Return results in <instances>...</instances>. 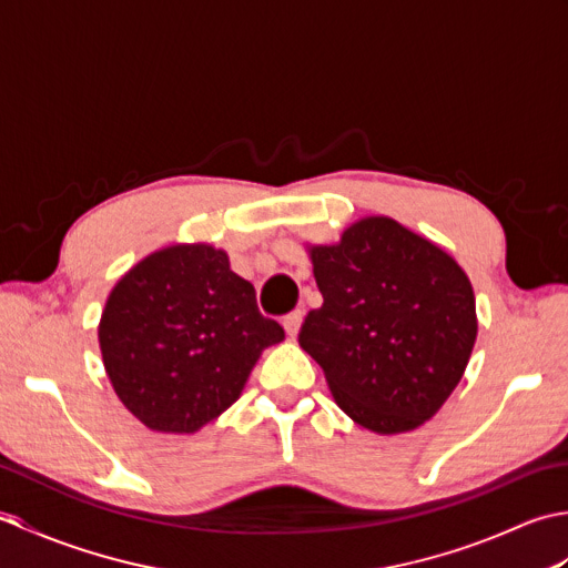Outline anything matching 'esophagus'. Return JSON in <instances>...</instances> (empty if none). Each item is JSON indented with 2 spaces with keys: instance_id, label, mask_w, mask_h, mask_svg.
I'll list each match as a JSON object with an SVG mask.
<instances>
[{
  "instance_id": "esophagus-1",
  "label": "esophagus",
  "mask_w": 568,
  "mask_h": 568,
  "mask_svg": "<svg viewBox=\"0 0 568 568\" xmlns=\"http://www.w3.org/2000/svg\"><path fill=\"white\" fill-rule=\"evenodd\" d=\"M303 317H305V312H303V310H293L291 315L283 317V327H285V332L291 334V336H295V334L300 332V324H303Z\"/></svg>"
}]
</instances>
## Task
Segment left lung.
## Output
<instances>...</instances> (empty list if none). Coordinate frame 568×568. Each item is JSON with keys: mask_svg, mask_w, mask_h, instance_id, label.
Instances as JSON below:
<instances>
[{"mask_svg": "<svg viewBox=\"0 0 568 568\" xmlns=\"http://www.w3.org/2000/svg\"><path fill=\"white\" fill-rule=\"evenodd\" d=\"M324 297L297 342L361 427H419L462 381L476 342V297L458 263L388 216L312 248Z\"/></svg>", "mask_w": 568, "mask_h": 568, "instance_id": "8db88e82", "label": "left lung"}]
</instances>
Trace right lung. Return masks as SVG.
I'll list each match as a JSON object with an SVG mask.
<instances>
[{
    "instance_id": "1",
    "label": "right lung",
    "mask_w": 568,
    "mask_h": 568,
    "mask_svg": "<svg viewBox=\"0 0 568 568\" xmlns=\"http://www.w3.org/2000/svg\"><path fill=\"white\" fill-rule=\"evenodd\" d=\"M283 327L224 251L171 246L134 265L106 300L100 348L131 413L159 432H195L232 405Z\"/></svg>"
}]
</instances>
